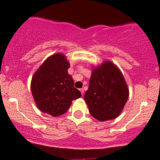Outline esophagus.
I'll return each instance as SVG.
<instances>
[{"instance_id": "34e87169", "label": "esophagus", "mask_w": 160, "mask_h": 160, "mask_svg": "<svg viewBox=\"0 0 160 160\" xmlns=\"http://www.w3.org/2000/svg\"><path fill=\"white\" fill-rule=\"evenodd\" d=\"M79 90H80V92H82V95H84V89H79Z\"/></svg>"}]
</instances>
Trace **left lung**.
I'll list each match as a JSON object with an SVG mask.
<instances>
[{
    "label": "left lung",
    "mask_w": 160,
    "mask_h": 160,
    "mask_svg": "<svg viewBox=\"0 0 160 160\" xmlns=\"http://www.w3.org/2000/svg\"><path fill=\"white\" fill-rule=\"evenodd\" d=\"M129 97V89L121 71L108 61L92 70L84 100L91 115L99 121L117 118Z\"/></svg>",
    "instance_id": "1"
}]
</instances>
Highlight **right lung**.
Masks as SVG:
<instances>
[{
	"label": "right lung",
	"mask_w": 160,
	"mask_h": 160,
	"mask_svg": "<svg viewBox=\"0 0 160 160\" xmlns=\"http://www.w3.org/2000/svg\"><path fill=\"white\" fill-rule=\"evenodd\" d=\"M70 64L63 54L50 56L33 74L31 92L42 112L53 117L64 114L72 100L81 97L74 87V80L68 74Z\"/></svg>",
	"instance_id": "1"
}]
</instances>
